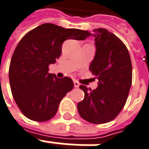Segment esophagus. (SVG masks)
Returning <instances> with one entry per match:
<instances>
[{
  "label": "esophagus",
  "instance_id": "34e87169",
  "mask_svg": "<svg viewBox=\"0 0 149 149\" xmlns=\"http://www.w3.org/2000/svg\"><path fill=\"white\" fill-rule=\"evenodd\" d=\"M73 84H74V87H79V84L78 82H77V81H76V80H74V81H73Z\"/></svg>",
  "mask_w": 149,
  "mask_h": 149
}]
</instances>
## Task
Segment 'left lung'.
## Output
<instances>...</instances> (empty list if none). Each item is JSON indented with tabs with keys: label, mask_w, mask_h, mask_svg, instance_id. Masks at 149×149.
I'll return each mask as SVG.
<instances>
[{
	"label": "left lung",
	"mask_w": 149,
	"mask_h": 149,
	"mask_svg": "<svg viewBox=\"0 0 149 149\" xmlns=\"http://www.w3.org/2000/svg\"><path fill=\"white\" fill-rule=\"evenodd\" d=\"M96 47L89 70L97 79V87L79 88L84 98L77 104L79 116L91 123H105L114 120L123 109L132 83L130 54L123 41L106 29H94Z\"/></svg>",
	"instance_id": "1"
}]
</instances>
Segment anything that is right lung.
<instances>
[{
  "label": "right lung",
  "mask_w": 149,
  "mask_h": 149,
  "mask_svg": "<svg viewBox=\"0 0 149 149\" xmlns=\"http://www.w3.org/2000/svg\"><path fill=\"white\" fill-rule=\"evenodd\" d=\"M90 36L87 30L44 23L22 38L11 57L9 81L18 107L28 119L44 122L55 116L73 82L70 77L59 79L48 73V66L60 57L65 40H82Z\"/></svg>",
  "instance_id": "add662e5"
}]
</instances>
